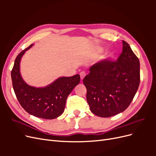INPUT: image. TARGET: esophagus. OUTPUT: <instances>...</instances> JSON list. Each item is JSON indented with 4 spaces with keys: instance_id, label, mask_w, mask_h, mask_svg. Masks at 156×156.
<instances>
[{
    "instance_id": "34e87169",
    "label": "esophagus",
    "mask_w": 156,
    "mask_h": 156,
    "mask_svg": "<svg viewBox=\"0 0 156 156\" xmlns=\"http://www.w3.org/2000/svg\"><path fill=\"white\" fill-rule=\"evenodd\" d=\"M85 75H86L85 72H84V71L81 72V73H80V77H81V79L83 80L84 78V77H85Z\"/></svg>"
}]
</instances>
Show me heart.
Masks as SVG:
<instances>
[{"mask_svg": "<svg viewBox=\"0 0 156 156\" xmlns=\"http://www.w3.org/2000/svg\"><path fill=\"white\" fill-rule=\"evenodd\" d=\"M115 54L114 52L109 51V52H108V53H107L105 55V56H103V60L105 61H111L115 58Z\"/></svg>", "mask_w": 156, "mask_h": 156, "instance_id": "obj_1", "label": "heart"}]
</instances>
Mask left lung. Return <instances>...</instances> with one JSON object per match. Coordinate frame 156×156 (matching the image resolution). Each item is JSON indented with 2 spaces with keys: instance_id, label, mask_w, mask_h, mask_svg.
Wrapping results in <instances>:
<instances>
[{
  "instance_id": "1",
  "label": "left lung",
  "mask_w": 156,
  "mask_h": 156,
  "mask_svg": "<svg viewBox=\"0 0 156 156\" xmlns=\"http://www.w3.org/2000/svg\"><path fill=\"white\" fill-rule=\"evenodd\" d=\"M122 44L123 50L116 61L92 65L83 79L90 108L98 116L110 117L124 111L139 86V60L127 42L123 40Z\"/></svg>"
}]
</instances>
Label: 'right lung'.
Segmentation results:
<instances>
[{
    "mask_svg": "<svg viewBox=\"0 0 156 156\" xmlns=\"http://www.w3.org/2000/svg\"><path fill=\"white\" fill-rule=\"evenodd\" d=\"M29 48L17 55L11 77L14 92L22 107L30 115L44 119H54L62 114L66 99L80 82V75L60 77L44 87L36 88L26 83L20 73V62Z\"/></svg>",
    "mask_w": 156,
    "mask_h": 156,
    "instance_id": "right-lung-1",
    "label": "right lung"
}]
</instances>
